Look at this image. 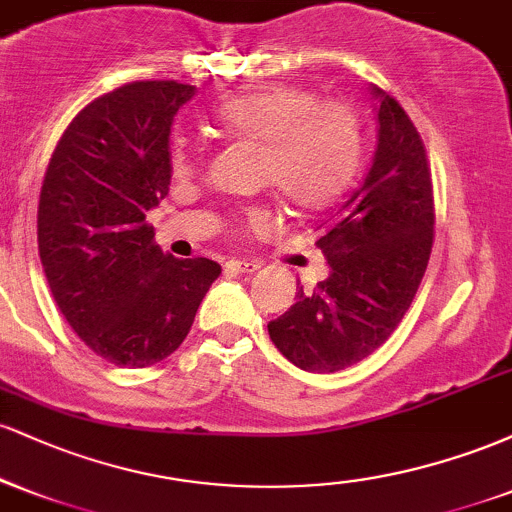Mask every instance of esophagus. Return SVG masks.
Here are the masks:
<instances>
[{
	"instance_id": "34e87169",
	"label": "esophagus",
	"mask_w": 512,
	"mask_h": 512,
	"mask_svg": "<svg viewBox=\"0 0 512 512\" xmlns=\"http://www.w3.org/2000/svg\"><path fill=\"white\" fill-rule=\"evenodd\" d=\"M226 269H228V272H233V274H252V272H257V269H260V262H255V260H231V262H226Z\"/></svg>"
}]
</instances>
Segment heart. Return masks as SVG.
<instances>
[{
	"label": "heart",
	"mask_w": 512,
	"mask_h": 512,
	"mask_svg": "<svg viewBox=\"0 0 512 512\" xmlns=\"http://www.w3.org/2000/svg\"><path fill=\"white\" fill-rule=\"evenodd\" d=\"M214 122L226 137L260 144V180L301 209L330 207L349 187L361 158V120L351 103L317 98L301 86L274 84L233 93L214 108ZM168 166L175 178L195 173L197 151L185 137L170 139ZM274 223V209L264 204L240 214V226Z\"/></svg>",
	"instance_id": "obj_1"
}]
</instances>
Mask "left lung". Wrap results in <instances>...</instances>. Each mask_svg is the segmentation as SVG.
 Wrapping results in <instances>:
<instances>
[{
	"label": "left lung",
	"instance_id": "1",
	"mask_svg": "<svg viewBox=\"0 0 512 512\" xmlns=\"http://www.w3.org/2000/svg\"><path fill=\"white\" fill-rule=\"evenodd\" d=\"M378 96V149L361 187L320 228L330 276L267 325L298 368L337 373L387 342L414 301L433 248L431 166L414 122L390 93Z\"/></svg>",
	"mask_w": 512,
	"mask_h": 512
}]
</instances>
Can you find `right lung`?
Wrapping results in <instances>:
<instances>
[{
	"instance_id": "obj_1",
	"label": "right lung",
	"mask_w": 512,
	"mask_h": 512,
	"mask_svg": "<svg viewBox=\"0 0 512 512\" xmlns=\"http://www.w3.org/2000/svg\"><path fill=\"white\" fill-rule=\"evenodd\" d=\"M195 86L132 81L64 129L38 202V252L52 298L93 354L146 368L185 342L219 279L207 257L156 245L146 211L168 195V134Z\"/></svg>"
}]
</instances>
